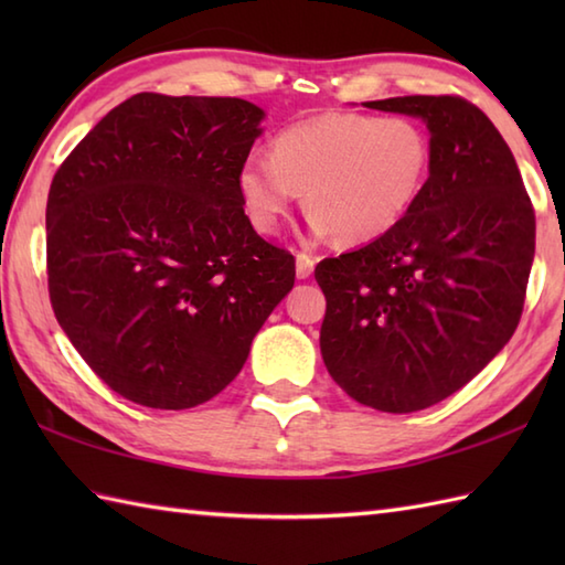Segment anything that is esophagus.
<instances>
[{
  "instance_id": "1",
  "label": "esophagus",
  "mask_w": 565,
  "mask_h": 565,
  "mask_svg": "<svg viewBox=\"0 0 565 565\" xmlns=\"http://www.w3.org/2000/svg\"><path fill=\"white\" fill-rule=\"evenodd\" d=\"M313 267H316V259L306 255V252H298V255H296V276H298V279H308V276L313 274Z\"/></svg>"
}]
</instances>
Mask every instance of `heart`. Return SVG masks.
<instances>
[{
  "instance_id": "heart-1",
  "label": "heart",
  "mask_w": 565,
  "mask_h": 565,
  "mask_svg": "<svg viewBox=\"0 0 565 565\" xmlns=\"http://www.w3.org/2000/svg\"><path fill=\"white\" fill-rule=\"evenodd\" d=\"M429 164V138L413 118L330 111L284 128L271 154L252 152L239 164L237 189L259 233H274L306 189L318 235L364 245L405 221Z\"/></svg>"
}]
</instances>
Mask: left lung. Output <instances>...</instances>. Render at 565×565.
<instances>
[{
    "label": "left lung",
    "mask_w": 565,
    "mask_h": 565,
    "mask_svg": "<svg viewBox=\"0 0 565 565\" xmlns=\"http://www.w3.org/2000/svg\"><path fill=\"white\" fill-rule=\"evenodd\" d=\"M423 118L429 179L405 221L322 259L320 352L334 383L381 413H415L466 386L518 330L534 209L508 142L461 97L366 102Z\"/></svg>",
    "instance_id": "left-lung-1"
}]
</instances>
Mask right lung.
<instances>
[{"instance_id":"add662e5","label":"right lung","mask_w":565,"mask_h":565,"mask_svg":"<svg viewBox=\"0 0 565 565\" xmlns=\"http://www.w3.org/2000/svg\"><path fill=\"white\" fill-rule=\"evenodd\" d=\"M259 106L142 92L106 114L53 177L47 291L106 386L158 411L211 401L294 289L291 252L243 209Z\"/></svg>"}]
</instances>
